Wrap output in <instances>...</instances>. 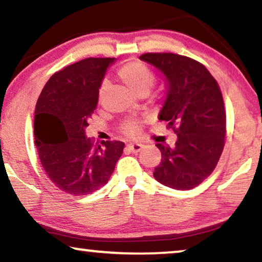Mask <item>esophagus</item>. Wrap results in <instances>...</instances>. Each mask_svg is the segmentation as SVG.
<instances>
[{
  "label": "esophagus",
  "mask_w": 262,
  "mask_h": 262,
  "mask_svg": "<svg viewBox=\"0 0 262 262\" xmlns=\"http://www.w3.org/2000/svg\"><path fill=\"white\" fill-rule=\"evenodd\" d=\"M142 147H143L142 143H139V142H134V143H129V145H127V148L133 153H139L140 150L142 149Z\"/></svg>",
  "instance_id": "1"
}]
</instances>
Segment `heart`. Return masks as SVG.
Here are the masks:
<instances>
[{
    "instance_id": "heart-1",
    "label": "heart",
    "mask_w": 262,
    "mask_h": 262,
    "mask_svg": "<svg viewBox=\"0 0 262 262\" xmlns=\"http://www.w3.org/2000/svg\"><path fill=\"white\" fill-rule=\"evenodd\" d=\"M119 77L133 93L136 95L148 94L150 89L153 88L154 83H156V77H154L153 72L145 64H142L140 61H132L124 64L119 70ZM106 86H108V82L104 80L102 83L101 88H99V96L103 95ZM123 130L126 134L130 136L136 135L140 130V121H127L123 124Z\"/></svg>"
}]
</instances>
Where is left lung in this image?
Instances as JSON below:
<instances>
[{
    "label": "left lung",
    "instance_id": "left-lung-1",
    "mask_svg": "<svg viewBox=\"0 0 262 262\" xmlns=\"http://www.w3.org/2000/svg\"><path fill=\"white\" fill-rule=\"evenodd\" d=\"M166 83L159 120L178 136L176 145L157 143L161 163L154 178L174 190H191L211 174L226 138V110L220 86L204 65L174 53H145Z\"/></svg>",
    "mask_w": 262,
    "mask_h": 262
}]
</instances>
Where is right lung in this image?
<instances>
[{"instance_id": "add662e5", "label": "right lung", "mask_w": 262, "mask_h": 262, "mask_svg": "<svg viewBox=\"0 0 262 262\" xmlns=\"http://www.w3.org/2000/svg\"><path fill=\"white\" fill-rule=\"evenodd\" d=\"M115 58H86L49 79L35 106L34 139L46 174L59 190L85 196L104 186L122 156L124 143L86 138L88 121L99 88Z\"/></svg>"}]
</instances>
